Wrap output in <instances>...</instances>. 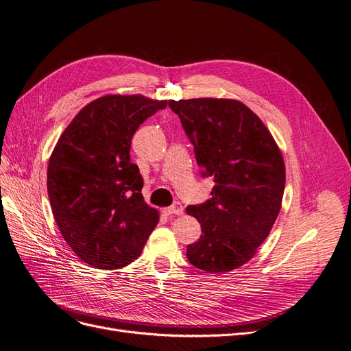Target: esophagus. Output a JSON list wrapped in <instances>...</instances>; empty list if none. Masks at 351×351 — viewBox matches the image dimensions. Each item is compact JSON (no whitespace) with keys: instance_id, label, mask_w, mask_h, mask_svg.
<instances>
[{"instance_id":"1","label":"esophagus","mask_w":351,"mask_h":351,"mask_svg":"<svg viewBox=\"0 0 351 351\" xmlns=\"http://www.w3.org/2000/svg\"><path fill=\"white\" fill-rule=\"evenodd\" d=\"M165 213L167 214V216H172V214H175V216H180V214H184V207H182V204H180V202L176 201L173 206L165 208Z\"/></svg>"}]
</instances>
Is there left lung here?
Masks as SVG:
<instances>
[{
  "mask_svg": "<svg viewBox=\"0 0 351 351\" xmlns=\"http://www.w3.org/2000/svg\"><path fill=\"white\" fill-rule=\"evenodd\" d=\"M194 145L211 198L186 207L202 234L186 246L188 261L206 273H228L255 255L278 216L285 194L282 156L269 131L237 100L169 101Z\"/></svg>",
  "mask_w": 351,
  "mask_h": 351,
  "instance_id": "obj_1",
  "label": "left lung"
}]
</instances>
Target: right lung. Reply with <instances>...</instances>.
I'll list each match as a JSON object with an SVG mask.
<instances>
[{
	"label": "right lung",
	"mask_w": 351,
	"mask_h": 351,
	"mask_svg": "<svg viewBox=\"0 0 351 351\" xmlns=\"http://www.w3.org/2000/svg\"><path fill=\"white\" fill-rule=\"evenodd\" d=\"M167 100L109 95L65 128L48 165V195L65 242L88 265L117 269L137 258L159 221L144 202L131 140Z\"/></svg>",
	"instance_id": "1"
}]
</instances>
